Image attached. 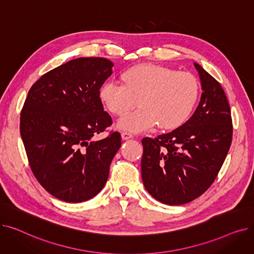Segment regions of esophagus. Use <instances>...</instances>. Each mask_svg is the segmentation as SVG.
<instances>
[{
    "instance_id": "34e87169",
    "label": "esophagus",
    "mask_w": 254,
    "mask_h": 254,
    "mask_svg": "<svg viewBox=\"0 0 254 254\" xmlns=\"http://www.w3.org/2000/svg\"><path fill=\"white\" fill-rule=\"evenodd\" d=\"M122 138L124 140H128L130 138H132V135L130 134V132H127V131H123L122 132Z\"/></svg>"
}]
</instances>
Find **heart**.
Segmentation results:
<instances>
[{
	"mask_svg": "<svg viewBox=\"0 0 254 254\" xmlns=\"http://www.w3.org/2000/svg\"><path fill=\"white\" fill-rule=\"evenodd\" d=\"M124 84L107 81L99 96L105 108L120 116L136 103L135 112L119 118L117 127L134 132L155 125L162 129L182 126L193 111L199 96L198 80L190 73L169 66L143 64L130 66L123 74Z\"/></svg>",
	"mask_w": 254,
	"mask_h": 254,
	"instance_id": "b5f03b06",
	"label": "heart"
}]
</instances>
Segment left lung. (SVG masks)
Instances as JSON below:
<instances>
[{"label":"left lung","mask_w":254,"mask_h":254,"mask_svg":"<svg viewBox=\"0 0 254 254\" xmlns=\"http://www.w3.org/2000/svg\"><path fill=\"white\" fill-rule=\"evenodd\" d=\"M203 93L184 125L154 139L143 138L145 189L157 201L183 205L202 195L216 179L233 139L230 104L223 88L194 63Z\"/></svg>","instance_id":"left-lung-1"}]
</instances>
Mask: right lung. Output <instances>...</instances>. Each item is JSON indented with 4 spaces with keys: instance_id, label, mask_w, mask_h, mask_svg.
<instances>
[{
    "instance_id": "1",
    "label": "right lung",
    "mask_w": 254,
    "mask_h": 254,
    "mask_svg": "<svg viewBox=\"0 0 254 254\" xmlns=\"http://www.w3.org/2000/svg\"><path fill=\"white\" fill-rule=\"evenodd\" d=\"M103 58H79L45 73L29 90L20 111V136L34 176L53 196L80 203L97 195L122 146L100 88L112 74Z\"/></svg>"
}]
</instances>
